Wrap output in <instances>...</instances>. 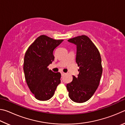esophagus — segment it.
I'll use <instances>...</instances> for the list:
<instances>
[{"instance_id": "1", "label": "esophagus", "mask_w": 125, "mask_h": 125, "mask_svg": "<svg viewBox=\"0 0 125 125\" xmlns=\"http://www.w3.org/2000/svg\"><path fill=\"white\" fill-rule=\"evenodd\" d=\"M64 74H65V73H64V72H61V75H62V76L64 75Z\"/></svg>"}]
</instances>
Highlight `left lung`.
I'll list each match as a JSON object with an SVG mask.
<instances>
[{"mask_svg":"<svg viewBox=\"0 0 125 125\" xmlns=\"http://www.w3.org/2000/svg\"><path fill=\"white\" fill-rule=\"evenodd\" d=\"M68 41L77 45L76 63L79 67L78 77L67 84L68 95L75 103H84L92 98L100 83L103 73L100 52L85 35L73 37Z\"/></svg>","mask_w":125,"mask_h":125,"instance_id":"8db88e82","label":"left lung"}]
</instances>
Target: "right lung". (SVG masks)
I'll return each mask as SVG.
<instances>
[{
  "label": "right lung",
  "instance_id": "1",
  "mask_svg": "<svg viewBox=\"0 0 125 125\" xmlns=\"http://www.w3.org/2000/svg\"><path fill=\"white\" fill-rule=\"evenodd\" d=\"M63 41L41 35L29 46L25 53V78L30 90L37 100H49L53 96L61 83V73L49 70L48 66L54 61V50Z\"/></svg>",
  "mask_w": 125,
  "mask_h": 125
}]
</instances>
